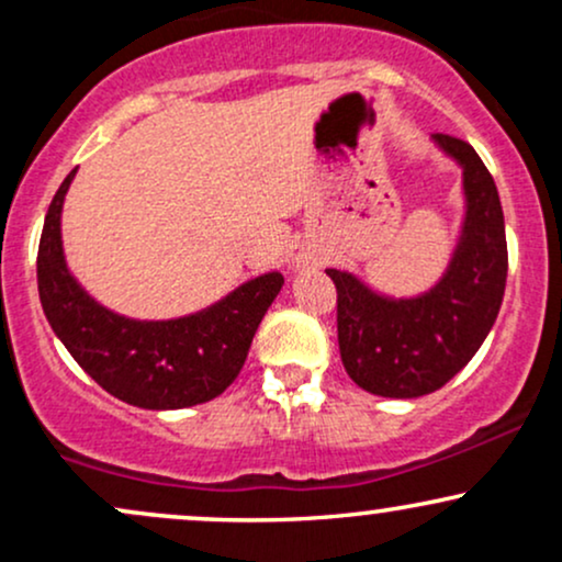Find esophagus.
Wrapping results in <instances>:
<instances>
[{
  "mask_svg": "<svg viewBox=\"0 0 562 562\" xmlns=\"http://www.w3.org/2000/svg\"><path fill=\"white\" fill-rule=\"evenodd\" d=\"M308 263H314V259H312V256H306V254H301L299 259H295V267H308Z\"/></svg>",
  "mask_w": 562,
  "mask_h": 562,
  "instance_id": "obj_1",
  "label": "esophagus"
}]
</instances>
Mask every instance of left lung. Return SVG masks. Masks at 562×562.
<instances>
[{
    "label": "left lung",
    "instance_id": "obj_1",
    "mask_svg": "<svg viewBox=\"0 0 562 562\" xmlns=\"http://www.w3.org/2000/svg\"><path fill=\"white\" fill-rule=\"evenodd\" d=\"M434 145L462 169L465 195L460 235L436 285L393 299L357 274L327 269L338 288L348 378L385 398H417L447 385L486 340L505 295V214L492 173L468 142L434 134Z\"/></svg>",
    "mask_w": 562,
    "mask_h": 562
}]
</instances>
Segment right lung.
I'll return each instance as SVG.
<instances>
[{"instance_id": "1", "label": "right lung", "mask_w": 562, "mask_h": 562, "mask_svg": "<svg viewBox=\"0 0 562 562\" xmlns=\"http://www.w3.org/2000/svg\"><path fill=\"white\" fill-rule=\"evenodd\" d=\"M74 177L76 169L55 192L38 240V299L49 327L81 370L121 402L142 409H184L216 398L240 375L285 277L259 274L177 319L115 314L79 285L63 254L60 216Z\"/></svg>"}]
</instances>
